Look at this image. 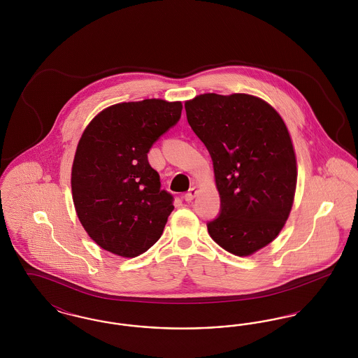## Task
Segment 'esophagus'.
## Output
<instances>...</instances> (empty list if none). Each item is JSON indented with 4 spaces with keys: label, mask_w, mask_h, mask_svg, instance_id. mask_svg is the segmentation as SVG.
Here are the masks:
<instances>
[{
    "label": "esophagus",
    "mask_w": 358,
    "mask_h": 358,
    "mask_svg": "<svg viewBox=\"0 0 358 358\" xmlns=\"http://www.w3.org/2000/svg\"><path fill=\"white\" fill-rule=\"evenodd\" d=\"M196 196H197V189L192 187V189H189V192L184 196V199H185V201H192Z\"/></svg>",
    "instance_id": "esophagus-1"
}]
</instances>
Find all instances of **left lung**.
<instances>
[{
  "instance_id": "8db88e82",
  "label": "left lung",
  "mask_w": 358,
  "mask_h": 358,
  "mask_svg": "<svg viewBox=\"0 0 358 358\" xmlns=\"http://www.w3.org/2000/svg\"><path fill=\"white\" fill-rule=\"evenodd\" d=\"M185 110L212 157L220 194L208 232L225 251L252 255L279 235L294 203L298 171L287 126L271 104L248 94H201Z\"/></svg>"
}]
</instances>
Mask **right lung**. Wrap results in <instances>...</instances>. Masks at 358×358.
Masks as SVG:
<instances>
[{"label": "right lung", "instance_id": "right-lung-1", "mask_svg": "<svg viewBox=\"0 0 358 358\" xmlns=\"http://www.w3.org/2000/svg\"><path fill=\"white\" fill-rule=\"evenodd\" d=\"M182 103L162 99L113 104L79 139L71 171L79 222L101 248L122 257L146 252L174 209L148 161L154 142L181 117Z\"/></svg>", "mask_w": 358, "mask_h": 358}]
</instances>
